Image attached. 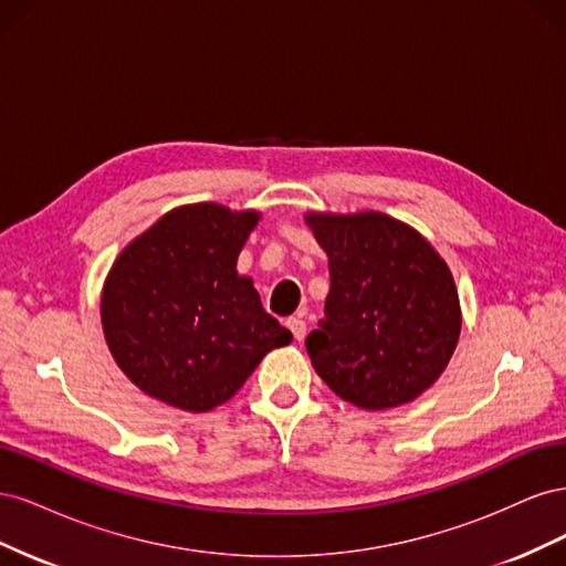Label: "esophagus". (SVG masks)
Here are the masks:
<instances>
[{"label":"esophagus","mask_w":566,"mask_h":566,"mask_svg":"<svg viewBox=\"0 0 566 566\" xmlns=\"http://www.w3.org/2000/svg\"><path fill=\"white\" fill-rule=\"evenodd\" d=\"M287 328H290V333L295 335V339L297 342H302L304 339V335H306V323L302 321V318H287Z\"/></svg>","instance_id":"1"}]
</instances>
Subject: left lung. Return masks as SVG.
<instances>
[{
	"label": "left lung",
	"mask_w": 566,
	"mask_h": 566,
	"mask_svg": "<svg viewBox=\"0 0 566 566\" xmlns=\"http://www.w3.org/2000/svg\"><path fill=\"white\" fill-rule=\"evenodd\" d=\"M304 221L331 266L325 316L306 337L318 378L364 410L416 401L460 337L449 264L420 231L382 212H306Z\"/></svg>",
	"instance_id": "obj_1"
}]
</instances>
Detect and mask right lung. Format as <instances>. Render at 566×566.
<instances>
[{"label": "right lung", "mask_w": 566, "mask_h": 566, "mask_svg": "<svg viewBox=\"0 0 566 566\" xmlns=\"http://www.w3.org/2000/svg\"><path fill=\"white\" fill-rule=\"evenodd\" d=\"M260 219L219 202L179 205L117 254L101 325L115 364L148 397L208 413L293 342L235 269Z\"/></svg>", "instance_id": "add662e5"}]
</instances>
